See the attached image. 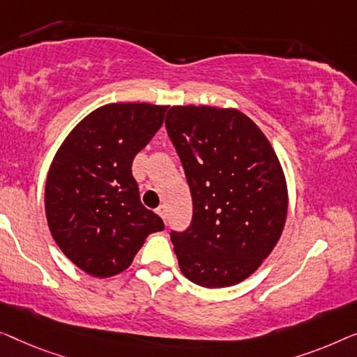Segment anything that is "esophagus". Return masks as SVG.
I'll return each mask as SVG.
<instances>
[{
	"instance_id": "1",
	"label": "esophagus",
	"mask_w": 357,
	"mask_h": 357,
	"mask_svg": "<svg viewBox=\"0 0 357 357\" xmlns=\"http://www.w3.org/2000/svg\"><path fill=\"white\" fill-rule=\"evenodd\" d=\"M157 213L162 217L163 222H167V207H165V205H160V207L157 208Z\"/></svg>"
}]
</instances>
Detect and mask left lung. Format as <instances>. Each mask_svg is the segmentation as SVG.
I'll use <instances>...</instances> for the list:
<instances>
[{"label":"left lung","mask_w":357,"mask_h":357,"mask_svg":"<svg viewBox=\"0 0 357 357\" xmlns=\"http://www.w3.org/2000/svg\"><path fill=\"white\" fill-rule=\"evenodd\" d=\"M165 124L192 195L190 227L172 231L181 272L204 288L238 284L283 233L288 188L277 153L236 108L179 105Z\"/></svg>","instance_id":"obj_1"}]
</instances>
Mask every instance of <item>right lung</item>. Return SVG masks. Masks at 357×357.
I'll list each match as a JSON object with an SVG mask.
<instances>
[{"label": "right lung", "mask_w": 357, "mask_h": 357, "mask_svg": "<svg viewBox=\"0 0 357 357\" xmlns=\"http://www.w3.org/2000/svg\"><path fill=\"white\" fill-rule=\"evenodd\" d=\"M168 107L108 103L89 113L54 155L45 184V213L54 243L92 277L132 264L162 218L140 202L132 160L162 128Z\"/></svg>", "instance_id": "obj_1"}]
</instances>
